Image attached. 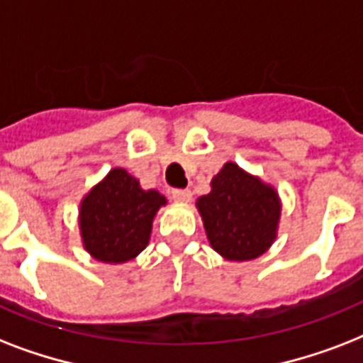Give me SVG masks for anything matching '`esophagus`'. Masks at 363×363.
Instances as JSON below:
<instances>
[{
	"mask_svg": "<svg viewBox=\"0 0 363 363\" xmlns=\"http://www.w3.org/2000/svg\"><path fill=\"white\" fill-rule=\"evenodd\" d=\"M171 198L175 199V201H181V203H186L192 198V192L188 188H173L171 190Z\"/></svg>",
	"mask_w": 363,
	"mask_h": 363,
	"instance_id": "obj_1",
	"label": "esophagus"
}]
</instances>
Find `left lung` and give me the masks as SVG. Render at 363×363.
I'll list each match as a JSON object with an SVG mask.
<instances>
[{"mask_svg": "<svg viewBox=\"0 0 363 363\" xmlns=\"http://www.w3.org/2000/svg\"><path fill=\"white\" fill-rule=\"evenodd\" d=\"M198 199L211 247L224 258H258L275 241L281 216L279 196L271 186L228 162Z\"/></svg>", "mask_w": 363, "mask_h": 363, "instance_id": "8db88e82", "label": "left lung"}]
</instances>
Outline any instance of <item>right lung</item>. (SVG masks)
I'll return each instance as SVG.
<instances>
[{"instance_id":"right-lung-1","label":"right lung","mask_w":363,"mask_h":363,"mask_svg":"<svg viewBox=\"0 0 363 363\" xmlns=\"http://www.w3.org/2000/svg\"><path fill=\"white\" fill-rule=\"evenodd\" d=\"M165 205L156 190H143L128 171L116 167L81 203V233L94 258L122 264L148 245L152 218Z\"/></svg>"}]
</instances>
